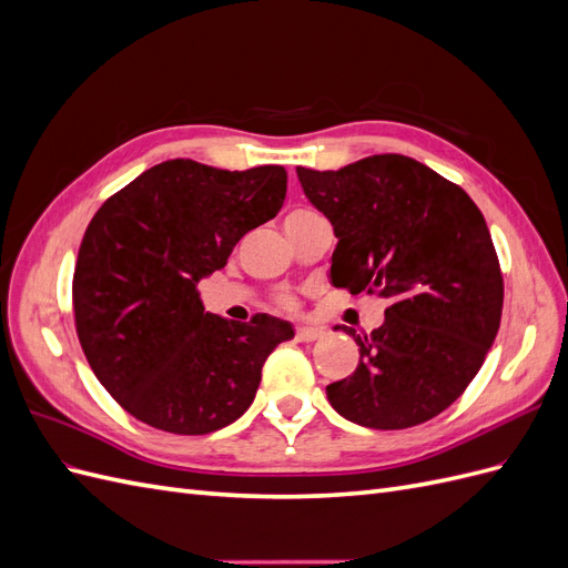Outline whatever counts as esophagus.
Here are the masks:
<instances>
[{"label":"esophagus","mask_w":568,"mask_h":568,"mask_svg":"<svg viewBox=\"0 0 568 568\" xmlns=\"http://www.w3.org/2000/svg\"><path fill=\"white\" fill-rule=\"evenodd\" d=\"M322 329L320 326H311V324H298L296 326V338L298 341H303V343H307V341H317V338H322Z\"/></svg>","instance_id":"obj_1"}]
</instances>
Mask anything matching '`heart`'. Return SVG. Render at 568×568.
I'll list each match as a JSON object with an SVG mask.
<instances>
[{
  "mask_svg": "<svg viewBox=\"0 0 568 568\" xmlns=\"http://www.w3.org/2000/svg\"><path fill=\"white\" fill-rule=\"evenodd\" d=\"M311 211H294V213H288L286 215V220H294V217H301V215H307Z\"/></svg>",
  "mask_w": 568,
  "mask_h": 568,
  "instance_id": "heart-1",
  "label": "heart"
}]
</instances>
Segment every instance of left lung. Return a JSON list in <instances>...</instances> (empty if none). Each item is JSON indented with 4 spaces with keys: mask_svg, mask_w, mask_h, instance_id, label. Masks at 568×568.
I'll return each mask as SVG.
<instances>
[{
    "mask_svg": "<svg viewBox=\"0 0 568 568\" xmlns=\"http://www.w3.org/2000/svg\"><path fill=\"white\" fill-rule=\"evenodd\" d=\"M296 175L338 239L332 284L388 301L372 334L343 329L359 363L326 398L341 417L384 432L440 415L500 329L505 288L484 215L462 186L400 153Z\"/></svg>",
    "mask_w": 568,
    "mask_h": 568,
    "instance_id": "left-lung-1",
    "label": "left lung"
}]
</instances>
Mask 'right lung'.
Here are the masks:
<instances>
[{
    "mask_svg": "<svg viewBox=\"0 0 568 568\" xmlns=\"http://www.w3.org/2000/svg\"><path fill=\"white\" fill-rule=\"evenodd\" d=\"M284 196L282 165L173 159L97 211L78 251L75 326L97 379L134 419L203 436L251 407L267 355L294 338V324L205 313L196 286L280 213Z\"/></svg>",
    "mask_w": 568,
    "mask_h": 568,
    "instance_id": "add662e5",
    "label": "right lung"
}]
</instances>
